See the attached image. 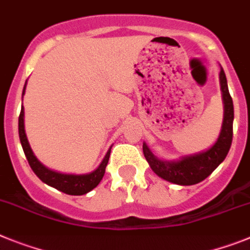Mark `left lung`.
<instances>
[{"label": "left lung", "mask_w": 250, "mask_h": 250, "mask_svg": "<svg viewBox=\"0 0 250 250\" xmlns=\"http://www.w3.org/2000/svg\"><path fill=\"white\" fill-rule=\"evenodd\" d=\"M219 80H220L221 97L224 104V116H223V125L218 140L211 147L196 153L181 156L177 160H164L153 155L147 143L143 142V155L152 171L161 179L176 185H195L209 176L227 157L233 140L234 107L233 99L230 97L228 89L227 77L221 66Z\"/></svg>", "instance_id": "1"}]
</instances>
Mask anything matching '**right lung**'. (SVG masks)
I'll list each match as a JSON object with an SVG mask.
<instances>
[{
    "mask_svg": "<svg viewBox=\"0 0 250 250\" xmlns=\"http://www.w3.org/2000/svg\"><path fill=\"white\" fill-rule=\"evenodd\" d=\"M27 83V82H26ZM26 83L23 86L22 90V98L23 94H25L26 89ZM25 112H23V105L21 107V113L20 117H19V136H20V142L21 146H22L23 152H25V156L29 161L30 167L32 168V171L35 172V175L39 177L42 182H45L46 185L51 186V188H56V190L62 191L64 194L68 195H84L88 194L89 191H92L93 188H97L98 184L101 182V180L103 179L104 172H105V167L108 165V160H109L110 156V149L112 146L109 147V149L107 151L104 158L102 160L101 165H99L94 171L88 173H62L58 172V171L50 170L46 166L41 164L38 160V157L34 155L31 147H30V143L27 141V136H26L25 132Z\"/></svg>",
    "mask_w": 250,
    "mask_h": 250,
    "instance_id": "1",
    "label": "right lung"
}]
</instances>
